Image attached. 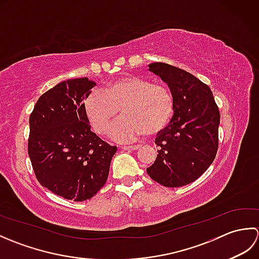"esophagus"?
Returning a JSON list of instances; mask_svg holds the SVG:
<instances>
[{
  "label": "esophagus",
  "mask_w": 259,
  "mask_h": 259,
  "mask_svg": "<svg viewBox=\"0 0 259 259\" xmlns=\"http://www.w3.org/2000/svg\"><path fill=\"white\" fill-rule=\"evenodd\" d=\"M140 146H123L122 149L123 150H138Z\"/></svg>",
  "instance_id": "1"
}]
</instances>
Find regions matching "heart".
<instances>
[{
	"mask_svg": "<svg viewBox=\"0 0 259 259\" xmlns=\"http://www.w3.org/2000/svg\"><path fill=\"white\" fill-rule=\"evenodd\" d=\"M119 110L122 117L110 135L118 141H130L144 134H160L172 118L175 100L167 87L130 75L110 82L103 92H90L83 101L85 117L99 135L106 133Z\"/></svg>",
	"mask_w": 259,
	"mask_h": 259,
	"instance_id": "b5f03b06",
	"label": "heart"
}]
</instances>
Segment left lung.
Listing matches in <instances>:
<instances>
[{
	"label": "left lung",
	"mask_w": 259,
	"mask_h": 259,
	"mask_svg": "<svg viewBox=\"0 0 259 259\" xmlns=\"http://www.w3.org/2000/svg\"><path fill=\"white\" fill-rule=\"evenodd\" d=\"M149 70L168 84L175 111L157 135L158 155L147 172L164 187H183L199 178L216 157L221 114L210 88L195 75L162 62L150 63Z\"/></svg>",
	"instance_id": "1"
}]
</instances>
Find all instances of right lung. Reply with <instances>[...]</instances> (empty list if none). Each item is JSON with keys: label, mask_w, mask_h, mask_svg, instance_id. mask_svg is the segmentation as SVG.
I'll use <instances>...</instances> for the list:
<instances>
[{"label": "right lung", "mask_w": 259, "mask_h": 259, "mask_svg": "<svg viewBox=\"0 0 259 259\" xmlns=\"http://www.w3.org/2000/svg\"><path fill=\"white\" fill-rule=\"evenodd\" d=\"M95 81L70 79L38 98L30 115L27 151L36 179L53 194L88 200L106 184L117 147L91 131L83 101Z\"/></svg>", "instance_id": "1"}]
</instances>
